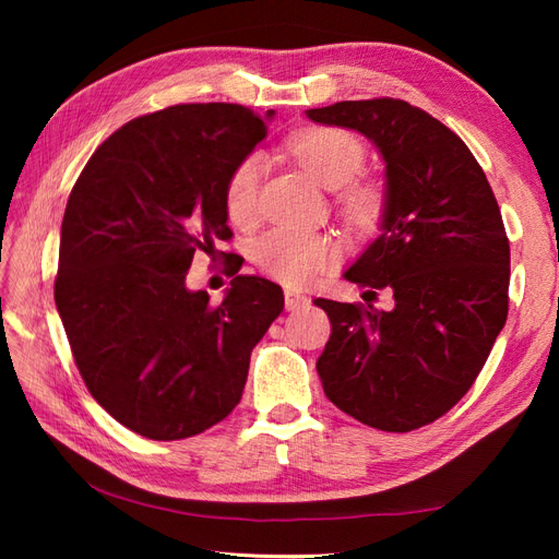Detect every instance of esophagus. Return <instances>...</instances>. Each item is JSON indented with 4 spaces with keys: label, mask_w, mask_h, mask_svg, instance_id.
Listing matches in <instances>:
<instances>
[{
    "label": "esophagus",
    "mask_w": 559,
    "mask_h": 559,
    "mask_svg": "<svg viewBox=\"0 0 559 559\" xmlns=\"http://www.w3.org/2000/svg\"><path fill=\"white\" fill-rule=\"evenodd\" d=\"M310 302V298L302 294V292H298V289H286L284 292V306H286V310H300V308H306Z\"/></svg>",
    "instance_id": "34e87169"
}]
</instances>
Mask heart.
Masks as SVG:
<instances>
[{"instance_id":"obj_1","label":"heart","mask_w":559,"mask_h":559,"mask_svg":"<svg viewBox=\"0 0 559 559\" xmlns=\"http://www.w3.org/2000/svg\"><path fill=\"white\" fill-rule=\"evenodd\" d=\"M294 160L314 181L335 189L337 210L352 226L368 228L378 222L384 207V195L378 183L354 179L368 156L366 144L357 134L337 126H312L294 132L286 140ZM261 163L247 156L228 175L224 202L233 224L247 226L257 216ZM333 245L317 230L280 226L267 230L251 247V259L265 275L284 282H302L317 275L331 261Z\"/></svg>"}]
</instances>
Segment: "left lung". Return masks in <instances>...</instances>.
Wrapping results in <instances>:
<instances>
[{"mask_svg":"<svg viewBox=\"0 0 559 559\" xmlns=\"http://www.w3.org/2000/svg\"><path fill=\"white\" fill-rule=\"evenodd\" d=\"M359 130L386 163L382 235L345 277L392 310L317 298L331 337L317 370L331 403L380 431L431 425L476 382L509 317L511 247L468 146L405 99H349L306 111Z\"/></svg>","mask_w":559,"mask_h":559,"instance_id":"obj_1","label":"left lung"}]
</instances>
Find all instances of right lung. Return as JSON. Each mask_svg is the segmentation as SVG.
Instances as JSON below:
<instances>
[{"mask_svg":"<svg viewBox=\"0 0 559 559\" xmlns=\"http://www.w3.org/2000/svg\"><path fill=\"white\" fill-rule=\"evenodd\" d=\"M263 138L242 105L144 114L95 148L67 200L53 294L74 364L91 396L151 441L228 417L284 308L282 286L240 275L238 257L222 302L186 289L193 253L233 238L226 181Z\"/></svg>","mask_w":559,"mask_h":559,"instance_id":"right-lung-1","label":"right lung"}]
</instances>
